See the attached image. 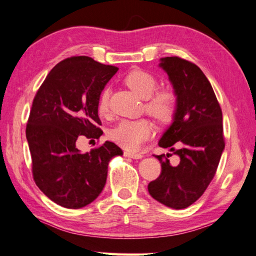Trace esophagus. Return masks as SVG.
Wrapping results in <instances>:
<instances>
[{
	"instance_id": "obj_1",
	"label": "esophagus",
	"mask_w": 256,
	"mask_h": 256,
	"mask_svg": "<svg viewBox=\"0 0 256 256\" xmlns=\"http://www.w3.org/2000/svg\"><path fill=\"white\" fill-rule=\"evenodd\" d=\"M124 157H129V158H134V159H140V158H142V154L132 152H124Z\"/></svg>"
}]
</instances>
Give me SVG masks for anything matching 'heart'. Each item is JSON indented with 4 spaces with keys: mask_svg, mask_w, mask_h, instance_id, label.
I'll use <instances>...</instances> for the list:
<instances>
[{
    "mask_svg": "<svg viewBox=\"0 0 256 256\" xmlns=\"http://www.w3.org/2000/svg\"><path fill=\"white\" fill-rule=\"evenodd\" d=\"M124 82L142 99H146L144 109L160 122H168L174 118L177 109V97L170 89H158L156 76L147 71L134 69L124 76ZM109 90L100 91L97 100V112L100 116L109 114ZM154 127L148 119H124L110 130L109 138L128 150H137L152 136Z\"/></svg>",
    "mask_w": 256,
    "mask_h": 256,
    "instance_id": "1",
    "label": "heart"
}]
</instances>
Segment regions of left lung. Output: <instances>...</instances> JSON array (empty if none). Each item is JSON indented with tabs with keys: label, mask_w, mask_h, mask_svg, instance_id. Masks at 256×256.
Wrapping results in <instances>:
<instances>
[{
	"label": "left lung",
	"mask_w": 256,
	"mask_h": 256,
	"mask_svg": "<svg viewBox=\"0 0 256 256\" xmlns=\"http://www.w3.org/2000/svg\"><path fill=\"white\" fill-rule=\"evenodd\" d=\"M177 97L172 124L159 140L180 157L172 166L168 157L155 156L162 164L157 180L148 184L152 198L174 210L190 206L204 194L215 176L225 142L223 114L208 79L198 66L178 56L162 58ZM176 143L177 150L173 148Z\"/></svg>",
	"instance_id": "left-lung-1"
}]
</instances>
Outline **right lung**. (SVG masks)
I'll return each instance as SVG.
<instances>
[{"label": "right lung", "instance_id": "right-lung-1", "mask_svg": "<svg viewBox=\"0 0 256 256\" xmlns=\"http://www.w3.org/2000/svg\"><path fill=\"white\" fill-rule=\"evenodd\" d=\"M117 71L90 56L66 58L50 71L33 99L26 130L33 180L66 208L92 203L106 185L110 159L122 155L112 142L90 152L76 148L78 138L102 134L98 96Z\"/></svg>", "mask_w": 256, "mask_h": 256}]
</instances>
